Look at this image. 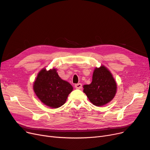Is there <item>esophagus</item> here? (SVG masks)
<instances>
[{"label": "esophagus", "mask_w": 150, "mask_h": 150, "mask_svg": "<svg viewBox=\"0 0 150 150\" xmlns=\"http://www.w3.org/2000/svg\"><path fill=\"white\" fill-rule=\"evenodd\" d=\"M75 88L78 89H80L82 88V84L81 83H78L75 85Z\"/></svg>", "instance_id": "34e87169"}]
</instances>
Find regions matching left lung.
Wrapping results in <instances>:
<instances>
[{
  "mask_svg": "<svg viewBox=\"0 0 150 150\" xmlns=\"http://www.w3.org/2000/svg\"><path fill=\"white\" fill-rule=\"evenodd\" d=\"M83 92L91 103L97 106H103L115 96L117 84L110 71L104 66L96 68L90 84L83 86Z\"/></svg>",
  "mask_w": 150,
  "mask_h": 150,
  "instance_id": "left-lung-1",
  "label": "left lung"
}]
</instances>
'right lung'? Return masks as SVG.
Segmentation results:
<instances>
[{"label":"right lung","mask_w":150,"mask_h":150,"mask_svg":"<svg viewBox=\"0 0 150 150\" xmlns=\"http://www.w3.org/2000/svg\"><path fill=\"white\" fill-rule=\"evenodd\" d=\"M33 89L38 98L44 105L58 108L66 103L73 87L69 83L61 79L57 69L46 70L42 69L34 82Z\"/></svg>","instance_id":"1"}]
</instances>
